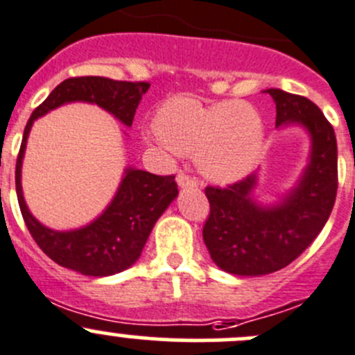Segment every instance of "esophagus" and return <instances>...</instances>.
Returning a JSON list of instances; mask_svg holds the SVG:
<instances>
[{
  "instance_id": "obj_1",
  "label": "esophagus",
  "mask_w": 355,
  "mask_h": 355,
  "mask_svg": "<svg viewBox=\"0 0 355 355\" xmlns=\"http://www.w3.org/2000/svg\"><path fill=\"white\" fill-rule=\"evenodd\" d=\"M177 182H178V187H180V189L198 187V185H199L198 178H196V177H191V175H189V173H184V171H182V173H178Z\"/></svg>"
}]
</instances>
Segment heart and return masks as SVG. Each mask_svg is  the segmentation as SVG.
<instances>
[{
	"label": "heart",
	"mask_w": 355,
	"mask_h": 355,
	"mask_svg": "<svg viewBox=\"0 0 355 355\" xmlns=\"http://www.w3.org/2000/svg\"><path fill=\"white\" fill-rule=\"evenodd\" d=\"M155 127L168 148L196 155L204 175L220 182L244 177L263 153V120L241 101L204 106L192 98H171L157 110Z\"/></svg>",
	"instance_id": "1"
}]
</instances>
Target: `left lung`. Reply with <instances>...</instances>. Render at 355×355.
I'll use <instances>...</instances> for the list:
<instances>
[{
  "mask_svg": "<svg viewBox=\"0 0 355 355\" xmlns=\"http://www.w3.org/2000/svg\"><path fill=\"white\" fill-rule=\"evenodd\" d=\"M266 92L277 103V127L302 123L313 139V153L299 185L271 209L250 199L256 175L204 189L209 200L204 244L221 270L239 277L273 273L295 261L323 230L338 189L336 137L323 111L304 96L280 89Z\"/></svg>",
  "mask_w": 355,
  "mask_h": 355,
  "instance_id": "1",
  "label": "left lung"
}]
</instances>
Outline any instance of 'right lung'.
Returning a JSON list of instances; mask_svg holds the SVG:
<instances>
[{
    "label": "right lung",
    "mask_w": 355,
    "mask_h": 355,
    "mask_svg": "<svg viewBox=\"0 0 355 355\" xmlns=\"http://www.w3.org/2000/svg\"><path fill=\"white\" fill-rule=\"evenodd\" d=\"M149 85V82L113 80L106 77L67 78L32 111L25 125L15 166L17 198L35 244L60 266L87 277H110L130 268L141 256L157 218L177 198L178 187L175 175L161 177L149 171L127 170L113 202L98 220L80 230H49L28 213L20 185V168L32 123L35 118L63 103L87 101L113 113L125 125H132L139 101L148 92Z\"/></svg>",
    "instance_id": "obj_1"
}]
</instances>
